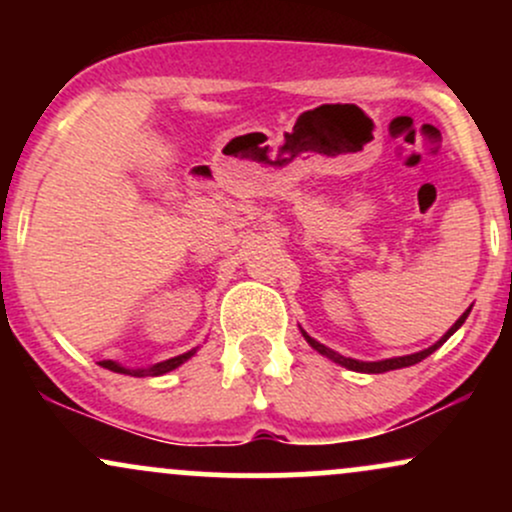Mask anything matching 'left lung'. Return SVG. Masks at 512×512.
Here are the masks:
<instances>
[{"instance_id":"left-lung-1","label":"left lung","mask_w":512,"mask_h":512,"mask_svg":"<svg viewBox=\"0 0 512 512\" xmlns=\"http://www.w3.org/2000/svg\"><path fill=\"white\" fill-rule=\"evenodd\" d=\"M472 310V308H469ZM469 310H464V313L460 315V320L455 322V325L450 327L448 332L443 334V337L438 339L436 344L433 346H428V349H424V351H419V354H409V356H397V358H385V361H356V358H346V356H342V354H337V351H332V349H327L325 344H320V342H315L313 337H310L308 332H303V337H305V342H308L310 346H313L315 351H320L322 356H327L330 358V361H334V363H339V366H344V368H349V370H356V373H387V370H397V368H407V366H414V363H419V361H424L426 356H431L433 351L438 349V346H443L445 342H448V339L452 337V334H455L457 330H460V327L464 325V320H467V315H469Z\"/></svg>"}]
</instances>
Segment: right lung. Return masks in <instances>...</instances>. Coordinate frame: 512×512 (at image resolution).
<instances>
[{
    "mask_svg": "<svg viewBox=\"0 0 512 512\" xmlns=\"http://www.w3.org/2000/svg\"><path fill=\"white\" fill-rule=\"evenodd\" d=\"M195 351H197V349L187 351V354H180V356H175V358H168V361L156 363V366H151V368H137V370H132V368L120 366V363H115V361H101V366L108 368V370H113V373L137 375V378H144V375H163V373H170V370H175L178 366H182V363H185L187 358L195 356Z\"/></svg>",
    "mask_w": 512,
    "mask_h": 512,
    "instance_id": "1",
    "label": "right lung"
}]
</instances>
